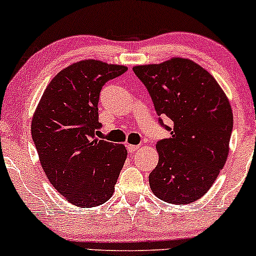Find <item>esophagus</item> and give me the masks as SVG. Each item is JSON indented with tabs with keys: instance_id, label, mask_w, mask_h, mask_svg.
I'll list each match as a JSON object with an SVG mask.
<instances>
[{
	"instance_id": "esophagus-1",
	"label": "esophagus",
	"mask_w": 256,
	"mask_h": 256,
	"mask_svg": "<svg viewBox=\"0 0 256 256\" xmlns=\"http://www.w3.org/2000/svg\"><path fill=\"white\" fill-rule=\"evenodd\" d=\"M138 148H140V146H134V144H128V146H126V149H128V152H137Z\"/></svg>"
}]
</instances>
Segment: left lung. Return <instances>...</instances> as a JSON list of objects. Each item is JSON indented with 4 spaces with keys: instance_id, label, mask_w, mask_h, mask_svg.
<instances>
[{
    "instance_id": "8db88e82",
    "label": "left lung",
    "mask_w": 256,
    "mask_h": 256,
    "mask_svg": "<svg viewBox=\"0 0 256 256\" xmlns=\"http://www.w3.org/2000/svg\"><path fill=\"white\" fill-rule=\"evenodd\" d=\"M132 70L150 95L158 124L171 132L156 143L152 192L167 204L196 201L210 189L228 158L234 128L230 102L212 74L188 58ZM162 118L172 126L164 124Z\"/></svg>"
}]
</instances>
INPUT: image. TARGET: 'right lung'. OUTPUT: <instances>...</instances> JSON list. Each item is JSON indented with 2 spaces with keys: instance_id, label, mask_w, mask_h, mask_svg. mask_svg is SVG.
<instances>
[{
  "instance_id": "right-lung-1",
  "label": "right lung",
  "mask_w": 256,
  "mask_h": 256,
  "mask_svg": "<svg viewBox=\"0 0 256 256\" xmlns=\"http://www.w3.org/2000/svg\"><path fill=\"white\" fill-rule=\"evenodd\" d=\"M125 66L84 60L58 72L34 112L31 134L52 186L72 204L108 201L128 156L122 144L98 140L102 86L124 74Z\"/></svg>"
}]
</instances>
